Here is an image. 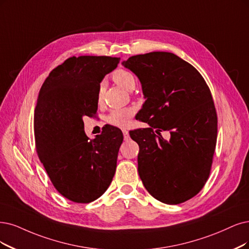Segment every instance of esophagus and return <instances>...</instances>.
I'll use <instances>...</instances> for the list:
<instances>
[{
	"label": "esophagus",
	"instance_id": "1",
	"mask_svg": "<svg viewBox=\"0 0 249 249\" xmlns=\"http://www.w3.org/2000/svg\"><path fill=\"white\" fill-rule=\"evenodd\" d=\"M122 131H123V135H124V140H125V141H128V140H129V139H130V136H129V132H128V130L123 129Z\"/></svg>",
	"mask_w": 249,
	"mask_h": 249
}]
</instances>
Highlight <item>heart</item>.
I'll use <instances>...</instances> for the list:
<instances>
[{
    "mask_svg": "<svg viewBox=\"0 0 249 249\" xmlns=\"http://www.w3.org/2000/svg\"><path fill=\"white\" fill-rule=\"evenodd\" d=\"M114 81L117 83L119 86H121L123 89L127 91H132L136 86V80L135 77L132 75L130 71L126 70H118L114 72L113 75ZM103 85L100 86L98 90V95L97 99L98 101L103 98ZM134 110L131 107H123V108H115L110 112L107 117V124L119 127V128H125L127 127L128 123H129V120L133 116Z\"/></svg>",
    "mask_w": 249,
    "mask_h": 249,
    "instance_id": "obj_1",
    "label": "heart"
}]
</instances>
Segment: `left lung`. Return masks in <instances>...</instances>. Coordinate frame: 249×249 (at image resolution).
<instances>
[{
	"label": "left lung",
	"mask_w": 249,
	"mask_h": 249,
	"mask_svg": "<svg viewBox=\"0 0 249 249\" xmlns=\"http://www.w3.org/2000/svg\"><path fill=\"white\" fill-rule=\"evenodd\" d=\"M122 64L141 82L145 101L137 115L150 125L130 134L140 145V178L155 199L182 203L204 187L213 164L217 118L210 90L192 64L170 52L135 55ZM162 130L171 131L169 141Z\"/></svg>",
	"instance_id": "obj_1"
}]
</instances>
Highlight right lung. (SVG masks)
I'll return each instance as SVG.
<instances>
[{
  "label": "right lung",
  "mask_w": 249,
  "mask_h": 249,
  "mask_svg": "<svg viewBox=\"0 0 249 249\" xmlns=\"http://www.w3.org/2000/svg\"><path fill=\"white\" fill-rule=\"evenodd\" d=\"M120 58L72 56L51 71L35 109L38 156L53 186L77 203H89L109 187L116 172L122 131L107 126L89 140L83 117L97 110L100 82Z\"/></svg>",
  "instance_id": "right-lung-1"
}]
</instances>
